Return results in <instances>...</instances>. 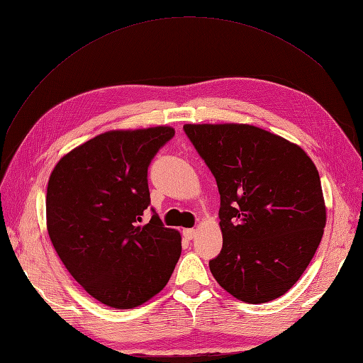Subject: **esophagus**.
<instances>
[{
  "mask_svg": "<svg viewBox=\"0 0 363 363\" xmlns=\"http://www.w3.org/2000/svg\"><path fill=\"white\" fill-rule=\"evenodd\" d=\"M183 236L188 239V240H192L196 236V230H194V228H184L183 230Z\"/></svg>",
  "mask_w": 363,
  "mask_h": 363,
  "instance_id": "esophagus-1",
  "label": "esophagus"
}]
</instances>
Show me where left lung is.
Instances as JSON below:
<instances>
[{
  "label": "left lung",
  "instance_id": "left-lung-1",
  "mask_svg": "<svg viewBox=\"0 0 363 363\" xmlns=\"http://www.w3.org/2000/svg\"><path fill=\"white\" fill-rule=\"evenodd\" d=\"M218 184L223 250L208 262L238 300L260 304L286 294L321 242L325 206L311 157L247 124L183 125Z\"/></svg>",
  "mask_w": 363,
  "mask_h": 363
}]
</instances>
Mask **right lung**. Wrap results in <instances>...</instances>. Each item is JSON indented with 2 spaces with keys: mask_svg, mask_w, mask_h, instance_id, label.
I'll return each instance as SVG.
<instances>
[{
  "mask_svg": "<svg viewBox=\"0 0 363 363\" xmlns=\"http://www.w3.org/2000/svg\"><path fill=\"white\" fill-rule=\"evenodd\" d=\"M175 135L171 127L107 131L77 147L52 169L47 225L63 265L83 289L115 309L159 294L182 255L177 230L151 207L148 167Z\"/></svg>",
  "mask_w": 363,
  "mask_h": 363,
  "instance_id": "obj_1",
  "label": "right lung"
}]
</instances>
